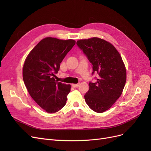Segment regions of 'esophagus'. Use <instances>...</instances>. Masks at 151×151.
I'll list each match as a JSON object with an SVG mask.
<instances>
[{"label": "esophagus", "instance_id": "1", "mask_svg": "<svg viewBox=\"0 0 151 151\" xmlns=\"http://www.w3.org/2000/svg\"><path fill=\"white\" fill-rule=\"evenodd\" d=\"M79 86V83L78 84H72V86L73 87V88H77V87H78Z\"/></svg>", "mask_w": 151, "mask_h": 151}]
</instances>
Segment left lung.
<instances>
[{
	"instance_id": "obj_1",
	"label": "left lung",
	"mask_w": 151,
	"mask_h": 151,
	"mask_svg": "<svg viewBox=\"0 0 151 151\" xmlns=\"http://www.w3.org/2000/svg\"><path fill=\"white\" fill-rule=\"evenodd\" d=\"M77 45L92 64L93 74L99 76L96 83H89L85 101L92 110L103 113L122 93L127 79L125 66L115 47L104 40L96 37L80 40Z\"/></svg>"
}]
</instances>
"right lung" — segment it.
<instances>
[{
  "instance_id": "right-lung-1",
  "label": "right lung",
  "mask_w": 151,
  "mask_h": 151,
  "mask_svg": "<svg viewBox=\"0 0 151 151\" xmlns=\"http://www.w3.org/2000/svg\"><path fill=\"white\" fill-rule=\"evenodd\" d=\"M75 44L73 40L47 37L26 58L22 68L24 84L31 98L47 113L57 112L66 104L71 86L58 83L54 77L60 63Z\"/></svg>"
}]
</instances>
